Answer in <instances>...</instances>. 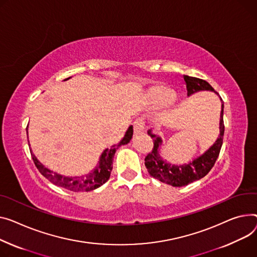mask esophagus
Returning <instances> with one entry per match:
<instances>
[{
	"mask_svg": "<svg viewBox=\"0 0 257 257\" xmlns=\"http://www.w3.org/2000/svg\"><path fill=\"white\" fill-rule=\"evenodd\" d=\"M133 129L135 135H140L145 132V124L142 118H138L136 121L133 123Z\"/></svg>",
	"mask_w": 257,
	"mask_h": 257,
	"instance_id": "obj_1",
	"label": "esophagus"
}]
</instances>
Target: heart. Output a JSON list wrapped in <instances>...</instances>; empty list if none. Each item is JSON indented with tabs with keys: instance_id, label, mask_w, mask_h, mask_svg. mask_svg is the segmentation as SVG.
<instances>
[{
	"instance_id": "1",
	"label": "heart",
	"mask_w": 257,
	"mask_h": 257,
	"mask_svg": "<svg viewBox=\"0 0 257 257\" xmlns=\"http://www.w3.org/2000/svg\"><path fill=\"white\" fill-rule=\"evenodd\" d=\"M148 97L155 106H165L175 100L176 92L167 85L158 84L149 90Z\"/></svg>"
}]
</instances>
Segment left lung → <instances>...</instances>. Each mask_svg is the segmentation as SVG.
I'll use <instances>...</instances> for the list:
<instances>
[{
    "label": "left lung",
    "instance_id": "obj_1",
    "mask_svg": "<svg viewBox=\"0 0 257 257\" xmlns=\"http://www.w3.org/2000/svg\"><path fill=\"white\" fill-rule=\"evenodd\" d=\"M184 80L187 87V95L191 96L200 91H211L216 93L212 88V85L206 80L184 75ZM218 95V93H216ZM219 96V95H218ZM221 112H220V122H219V136L216 142L200 156L194 158L192 161L175 165L167 162L160 155V149L162 147L163 141L159 135L154 134L152 130L148 131V134L154 141V148L152 152L145 159V165L148 169V173L162 183L172 185L173 187H182L190 183H193L197 180H200L214 166L219 153L223 143V134H224V123H223V108L224 104L221 97Z\"/></svg>",
    "mask_w": 257,
    "mask_h": 257
}]
</instances>
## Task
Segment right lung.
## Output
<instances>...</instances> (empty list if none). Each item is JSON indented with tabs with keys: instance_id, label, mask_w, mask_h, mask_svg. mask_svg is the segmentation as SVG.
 Returning a JSON list of instances; mask_svg holds the SVG:
<instances>
[{
	"instance_id": "right-lung-1",
	"label": "right lung",
	"mask_w": 257,
	"mask_h": 257,
	"mask_svg": "<svg viewBox=\"0 0 257 257\" xmlns=\"http://www.w3.org/2000/svg\"><path fill=\"white\" fill-rule=\"evenodd\" d=\"M69 78L71 77H68L64 80H68ZM132 135H133V126H129L121 142H119L117 145H113L109 149H105L103 152H102L97 166L93 170H91L89 174L81 177H68V176L60 175L56 172H53V170H50L49 168L45 167L33 153H31V155L34 160V163H35L36 167L38 168L41 175L44 176L53 184L74 192H83V191L88 192V191L97 189V188H99L100 186H102L108 181L111 169H112V161H113L115 151L121 146L127 145L131 141Z\"/></svg>"
}]
</instances>
